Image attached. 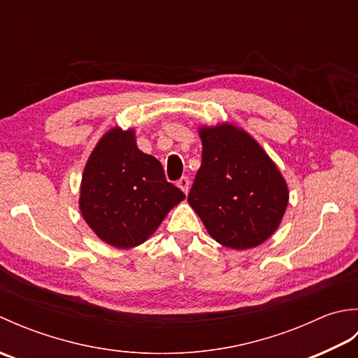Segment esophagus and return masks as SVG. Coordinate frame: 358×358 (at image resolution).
Listing matches in <instances>:
<instances>
[{"label": "esophagus", "instance_id": "obj_1", "mask_svg": "<svg viewBox=\"0 0 358 358\" xmlns=\"http://www.w3.org/2000/svg\"><path fill=\"white\" fill-rule=\"evenodd\" d=\"M178 187L181 189V191H183L185 194H187L189 192V185H191V181H189V178L187 177H181L180 180H178Z\"/></svg>", "mask_w": 358, "mask_h": 358}]
</instances>
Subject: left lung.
<instances>
[{"instance_id": "8db88e82", "label": "left lung", "mask_w": 358, "mask_h": 358, "mask_svg": "<svg viewBox=\"0 0 358 358\" xmlns=\"http://www.w3.org/2000/svg\"><path fill=\"white\" fill-rule=\"evenodd\" d=\"M201 167L187 201L220 245L249 249L275 232L287 186L252 136L232 124L201 127Z\"/></svg>"}]
</instances>
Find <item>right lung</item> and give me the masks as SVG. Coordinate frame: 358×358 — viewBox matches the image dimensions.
Masks as SVG:
<instances>
[{"instance_id": "1", "label": "right lung", "mask_w": 358, "mask_h": 358, "mask_svg": "<svg viewBox=\"0 0 358 358\" xmlns=\"http://www.w3.org/2000/svg\"><path fill=\"white\" fill-rule=\"evenodd\" d=\"M185 196L166 180L162 163L136 148L132 129L115 127L87 159L80 209L103 241L127 249L146 241Z\"/></svg>"}]
</instances>
